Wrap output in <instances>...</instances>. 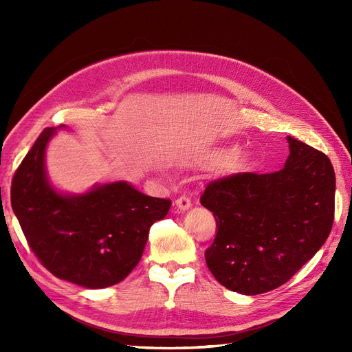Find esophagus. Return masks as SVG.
<instances>
[{
	"label": "esophagus",
	"instance_id": "esophagus-1",
	"mask_svg": "<svg viewBox=\"0 0 352 352\" xmlns=\"http://www.w3.org/2000/svg\"><path fill=\"white\" fill-rule=\"evenodd\" d=\"M175 204H176V208L179 211H186V210H189L190 207H192V202H190V199L188 197L177 198Z\"/></svg>",
	"mask_w": 352,
	"mask_h": 352
}]
</instances>
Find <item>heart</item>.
<instances>
[{"mask_svg":"<svg viewBox=\"0 0 352 352\" xmlns=\"http://www.w3.org/2000/svg\"><path fill=\"white\" fill-rule=\"evenodd\" d=\"M239 153V146L235 144H229V145H223L216 148L214 151L211 153V155L208 157V162L211 163H226L230 162V167L235 172H239L248 163V157L245 154H238Z\"/></svg>","mask_w":352,"mask_h":352,"instance_id":"b5f03b06","label":"heart"}]
</instances>
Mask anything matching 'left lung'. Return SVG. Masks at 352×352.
<instances>
[{
  "instance_id": "1",
  "label": "left lung",
  "mask_w": 352,
  "mask_h": 352,
  "mask_svg": "<svg viewBox=\"0 0 352 352\" xmlns=\"http://www.w3.org/2000/svg\"><path fill=\"white\" fill-rule=\"evenodd\" d=\"M286 141L289 155L279 172L223 177L201 197L217 223L207 267L233 292L258 295L279 287L314 257L332 229V163L292 136Z\"/></svg>"
}]
</instances>
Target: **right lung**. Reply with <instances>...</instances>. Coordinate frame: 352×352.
Here are the masks:
<instances>
[{"instance_id": "right-lung-1", "label": "right lung", "mask_w": 352, "mask_h": 352, "mask_svg": "<svg viewBox=\"0 0 352 352\" xmlns=\"http://www.w3.org/2000/svg\"><path fill=\"white\" fill-rule=\"evenodd\" d=\"M65 124L47 127L19 166L12 207L32 251L58 279L102 289L122 282L140 263L150 228L172 201L148 197L126 180L63 192L50 180L47 146Z\"/></svg>"}]
</instances>
